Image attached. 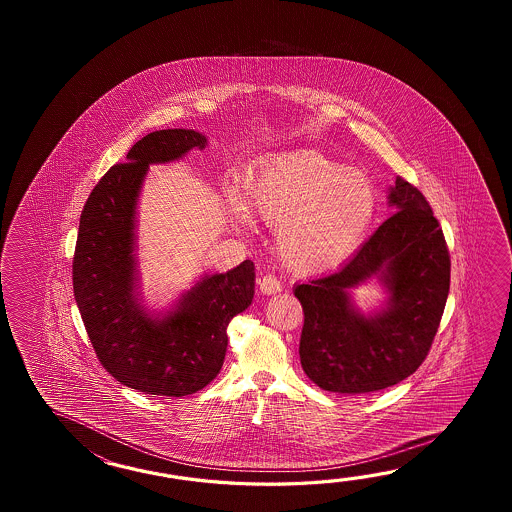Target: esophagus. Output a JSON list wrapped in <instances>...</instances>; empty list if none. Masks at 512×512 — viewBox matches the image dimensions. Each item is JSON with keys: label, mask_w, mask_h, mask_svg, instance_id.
Segmentation results:
<instances>
[{"label": "esophagus", "mask_w": 512, "mask_h": 512, "mask_svg": "<svg viewBox=\"0 0 512 512\" xmlns=\"http://www.w3.org/2000/svg\"><path fill=\"white\" fill-rule=\"evenodd\" d=\"M258 285H260V291L263 294H276L282 291V283H280V280H278L274 274L261 276Z\"/></svg>", "instance_id": "1"}]
</instances>
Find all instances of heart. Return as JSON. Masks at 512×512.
<instances>
[{
	"label": "heart",
	"instance_id": "heart-1",
	"mask_svg": "<svg viewBox=\"0 0 512 512\" xmlns=\"http://www.w3.org/2000/svg\"><path fill=\"white\" fill-rule=\"evenodd\" d=\"M256 218L278 227L276 249L294 272H318L357 249L377 210L370 179L320 152L280 155L263 164L247 196ZM232 214L247 221L238 197Z\"/></svg>",
	"mask_w": 512,
	"mask_h": 512
}]
</instances>
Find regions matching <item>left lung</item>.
Instances as JSON below:
<instances>
[{
    "mask_svg": "<svg viewBox=\"0 0 512 512\" xmlns=\"http://www.w3.org/2000/svg\"><path fill=\"white\" fill-rule=\"evenodd\" d=\"M392 218L337 272L294 287L304 309L300 362L305 375L335 393L379 392L410 377L432 348L450 289V254L426 197L404 181L390 188ZM370 277L391 298L362 316L348 289Z\"/></svg>",
    "mask_w": 512,
    "mask_h": 512,
    "instance_id": "obj_1",
    "label": "left lung"
}]
</instances>
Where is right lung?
I'll use <instances>...</instances> for the list:
<instances>
[{
  "mask_svg": "<svg viewBox=\"0 0 512 512\" xmlns=\"http://www.w3.org/2000/svg\"><path fill=\"white\" fill-rule=\"evenodd\" d=\"M207 146L194 130H159L131 146L87 197L73 258V291L100 364L120 384L150 395L183 397L218 375L227 327L254 296V263L205 276L174 311L155 318L135 294V207L148 166Z\"/></svg>",
  "mask_w": 512,
  "mask_h": 512,
  "instance_id": "right-lung-1",
  "label": "right lung"
}]
</instances>
